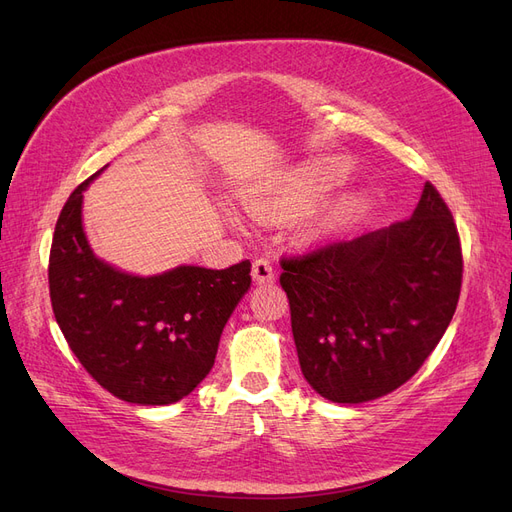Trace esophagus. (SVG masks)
I'll use <instances>...</instances> for the list:
<instances>
[{"label":"esophagus","instance_id":"esophagus-1","mask_svg":"<svg viewBox=\"0 0 512 512\" xmlns=\"http://www.w3.org/2000/svg\"><path fill=\"white\" fill-rule=\"evenodd\" d=\"M252 277L256 283H271L275 279V269L269 258H256L252 264Z\"/></svg>","mask_w":512,"mask_h":512}]
</instances>
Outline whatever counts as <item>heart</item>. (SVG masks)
<instances>
[{
	"label": "heart",
	"instance_id": "heart-1",
	"mask_svg": "<svg viewBox=\"0 0 512 512\" xmlns=\"http://www.w3.org/2000/svg\"><path fill=\"white\" fill-rule=\"evenodd\" d=\"M346 172H349L346 161H340V159L315 161L313 166L306 168L290 187H285L283 191H277L273 195H258V197L245 199V206H248V210L258 218H264V220L279 218L283 214H288L290 210L302 208L306 203H313L325 193L336 189L346 178Z\"/></svg>",
	"mask_w": 512,
	"mask_h": 512
}]
</instances>
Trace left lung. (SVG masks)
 Returning <instances> with one entry per match:
<instances>
[{
    "label": "left lung",
    "instance_id": "1",
    "mask_svg": "<svg viewBox=\"0 0 512 512\" xmlns=\"http://www.w3.org/2000/svg\"><path fill=\"white\" fill-rule=\"evenodd\" d=\"M300 370L334 403L395 391L435 351L462 288V245L426 182L414 214L351 241L281 256Z\"/></svg>",
    "mask_w": 512,
    "mask_h": 512
}]
</instances>
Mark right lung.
Listing matches in <instances>:
<instances>
[{
  "mask_svg": "<svg viewBox=\"0 0 512 512\" xmlns=\"http://www.w3.org/2000/svg\"><path fill=\"white\" fill-rule=\"evenodd\" d=\"M92 178L56 220L48 264L56 323L84 370L117 399L176 403L210 374L222 327L250 288L252 264L178 267L155 277L115 271L92 254L81 229Z\"/></svg>",
  "mask_w": 512,
  "mask_h": 512,
  "instance_id": "1",
  "label": "right lung"
}]
</instances>
